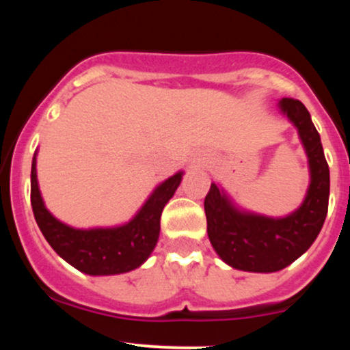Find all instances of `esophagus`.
<instances>
[{"instance_id": "esophagus-1", "label": "esophagus", "mask_w": 350, "mask_h": 350, "mask_svg": "<svg viewBox=\"0 0 350 350\" xmlns=\"http://www.w3.org/2000/svg\"><path fill=\"white\" fill-rule=\"evenodd\" d=\"M202 163H204V161H198V164H199V166H202Z\"/></svg>"}]
</instances>
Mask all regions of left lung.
Wrapping results in <instances>:
<instances>
[{"label": "left lung", "instance_id": "8db88e82", "mask_svg": "<svg viewBox=\"0 0 350 350\" xmlns=\"http://www.w3.org/2000/svg\"><path fill=\"white\" fill-rule=\"evenodd\" d=\"M278 110L298 131L308 158L309 186L298 208L271 217L240 207L220 184H211L204 200L207 235L220 260L235 270H283L308 252L327 215L329 166L311 115L293 98H281Z\"/></svg>", "mask_w": 350, "mask_h": 350}]
</instances>
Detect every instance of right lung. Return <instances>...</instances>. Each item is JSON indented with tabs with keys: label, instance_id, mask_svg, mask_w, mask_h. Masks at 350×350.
I'll return each mask as SVG.
<instances>
[{
	"label": "right lung",
	"instance_id": "1",
	"mask_svg": "<svg viewBox=\"0 0 350 350\" xmlns=\"http://www.w3.org/2000/svg\"><path fill=\"white\" fill-rule=\"evenodd\" d=\"M38 150L31 166V206L44 239L62 260L90 276L122 275L150 258L159 239L163 208L178 191L184 171L164 179L128 222L77 228L62 222L44 204L38 183Z\"/></svg>",
	"mask_w": 350,
	"mask_h": 350
}]
</instances>
